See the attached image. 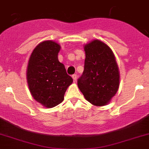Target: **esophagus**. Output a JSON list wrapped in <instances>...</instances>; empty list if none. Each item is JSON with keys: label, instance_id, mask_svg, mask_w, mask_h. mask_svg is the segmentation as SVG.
Instances as JSON below:
<instances>
[{"label": "esophagus", "instance_id": "obj_1", "mask_svg": "<svg viewBox=\"0 0 149 149\" xmlns=\"http://www.w3.org/2000/svg\"><path fill=\"white\" fill-rule=\"evenodd\" d=\"M72 78H73L74 80V82L77 81V74H73V75H72Z\"/></svg>", "mask_w": 149, "mask_h": 149}]
</instances>
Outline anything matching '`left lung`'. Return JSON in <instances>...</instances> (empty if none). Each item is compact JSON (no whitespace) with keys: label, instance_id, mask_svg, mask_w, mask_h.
Instances as JSON below:
<instances>
[{"label":"left lung","instance_id":"obj_1","mask_svg":"<svg viewBox=\"0 0 149 149\" xmlns=\"http://www.w3.org/2000/svg\"><path fill=\"white\" fill-rule=\"evenodd\" d=\"M84 49V69L77 80L78 88L93 105H107L120 85V72L113 52L98 39L86 44Z\"/></svg>","mask_w":149,"mask_h":149}]
</instances>
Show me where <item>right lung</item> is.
Segmentation results:
<instances>
[{
  "label": "right lung",
  "mask_w": 149,
  "mask_h": 149,
  "mask_svg": "<svg viewBox=\"0 0 149 149\" xmlns=\"http://www.w3.org/2000/svg\"><path fill=\"white\" fill-rule=\"evenodd\" d=\"M60 45L52 41L40 42L33 49L26 70V79L33 97L47 108L63 101L73 79L58 59Z\"/></svg>",
  "instance_id": "obj_1"
}]
</instances>
